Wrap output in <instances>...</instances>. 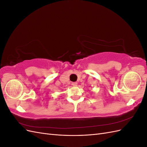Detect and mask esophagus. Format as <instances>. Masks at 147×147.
Returning a JSON list of instances; mask_svg holds the SVG:
<instances>
[{"label":"esophagus","mask_w":147,"mask_h":147,"mask_svg":"<svg viewBox=\"0 0 147 147\" xmlns=\"http://www.w3.org/2000/svg\"><path fill=\"white\" fill-rule=\"evenodd\" d=\"M72 84L73 86H77V82H73V83H72Z\"/></svg>","instance_id":"1"}]
</instances>
